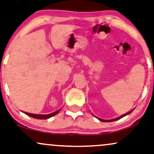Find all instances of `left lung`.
<instances>
[{"instance_id":"1","label":"left lung","mask_w":154,"mask_h":154,"mask_svg":"<svg viewBox=\"0 0 154 154\" xmlns=\"http://www.w3.org/2000/svg\"><path fill=\"white\" fill-rule=\"evenodd\" d=\"M133 111V110H132ZM132 111H130L129 112H128V113H126V114H125V115H122V116H120L119 117H118V118H116V119H111V120H104V119H100V118H97L99 119V120H100V121H102V122H112V121H115V120H117V119H120V118H122V117H125V116H126V115H129V113H131V112Z\"/></svg>"}]
</instances>
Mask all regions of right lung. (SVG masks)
<instances>
[{"instance_id": "add662e5", "label": "right lung", "mask_w": 154, "mask_h": 154, "mask_svg": "<svg viewBox=\"0 0 154 154\" xmlns=\"http://www.w3.org/2000/svg\"><path fill=\"white\" fill-rule=\"evenodd\" d=\"M59 110H57L54 112L49 114V115H35V114H31V113H28V112H25L26 115H28V116L33 117L35 119H47L50 118V117L54 116L55 115H57V113H59Z\"/></svg>"}]
</instances>
